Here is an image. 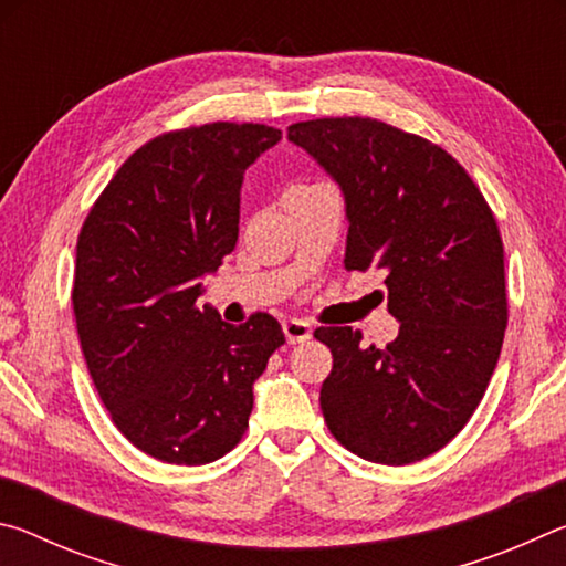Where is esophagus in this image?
Wrapping results in <instances>:
<instances>
[{
    "instance_id": "obj_1",
    "label": "esophagus",
    "mask_w": 566,
    "mask_h": 566,
    "mask_svg": "<svg viewBox=\"0 0 566 566\" xmlns=\"http://www.w3.org/2000/svg\"><path fill=\"white\" fill-rule=\"evenodd\" d=\"M282 329H284V337L290 344H300V342H306L312 337V324L304 319H284Z\"/></svg>"
}]
</instances>
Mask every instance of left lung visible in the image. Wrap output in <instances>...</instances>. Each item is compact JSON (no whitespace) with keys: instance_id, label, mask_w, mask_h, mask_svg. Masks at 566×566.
<instances>
[{"instance_id":"8db88e82","label":"left lung","mask_w":566,"mask_h":566,"mask_svg":"<svg viewBox=\"0 0 566 566\" xmlns=\"http://www.w3.org/2000/svg\"><path fill=\"white\" fill-rule=\"evenodd\" d=\"M337 181L347 212V270L387 272L399 322L385 349L361 332L319 327L332 371L319 405L329 432L367 462L411 464L462 432L482 401L506 329L504 247L482 191L432 142L369 117L292 124Z\"/></svg>"}]
</instances>
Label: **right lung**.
<instances>
[{"label": "right lung", "instance_id": "right-lung-1", "mask_svg": "<svg viewBox=\"0 0 566 566\" xmlns=\"http://www.w3.org/2000/svg\"><path fill=\"white\" fill-rule=\"evenodd\" d=\"M282 132L214 122L161 134L124 161L76 242L72 304L112 421L142 452L197 467L234 449L280 322L199 306L239 237L244 171Z\"/></svg>", "mask_w": 566, "mask_h": 566}]
</instances>
